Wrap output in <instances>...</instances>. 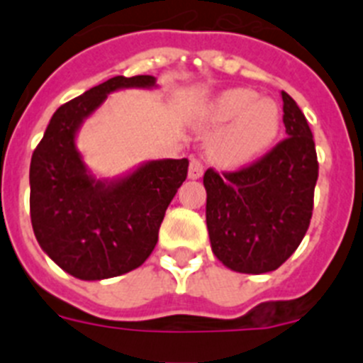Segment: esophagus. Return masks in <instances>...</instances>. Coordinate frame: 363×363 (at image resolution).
Returning a JSON list of instances; mask_svg holds the SVG:
<instances>
[{
	"instance_id": "1",
	"label": "esophagus",
	"mask_w": 363,
	"mask_h": 363,
	"mask_svg": "<svg viewBox=\"0 0 363 363\" xmlns=\"http://www.w3.org/2000/svg\"><path fill=\"white\" fill-rule=\"evenodd\" d=\"M203 176V165H201V162H198V160L192 158L191 160V165H189V178L191 179H198Z\"/></svg>"
}]
</instances>
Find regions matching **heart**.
Here are the masks:
<instances>
[{
    "mask_svg": "<svg viewBox=\"0 0 363 363\" xmlns=\"http://www.w3.org/2000/svg\"><path fill=\"white\" fill-rule=\"evenodd\" d=\"M198 127L220 133L211 140L209 158L221 169H243L271 150L281 130L277 101L251 89H227L203 105Z\"/></svg>",
    "mask_w": 363,
    "mask_h": 363,
    "instance_id": "1",
    "label": "heart"
}]
</instances>
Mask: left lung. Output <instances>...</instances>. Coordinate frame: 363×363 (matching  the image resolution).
<instances>
[{
    "instance_id": "obj_1",
    "label": "left lung",
    "mask_w": 363,
    "mask_h": 363,
    "mask_svg": "<svg viewBox=\"0 0 363 363\" xmlns=\"http://www.w3.org/2000/svg\"><path fill=\"white\" fill-rule=\"evenodd\" d=\"M287 138L242 171L203 174L211 249L230 271H277L298 249L313 216L318 160L303 112L287 92Z\"/></svg>"
}]
</instances>
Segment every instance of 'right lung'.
Returning a JSON list of instances; mask_svg holds the SVG:
<instances>
[{
	"label": "right lung",
	"instance_id": "obj_1",
	"mask_svg": "<svg viewBox=\"0 0 363 363\" xmlns=\"http://www.w3.org/2000/svg\"><path fill=\"white\" fill-rule=\"evenodd\" d=\"M158 89L154 76H114L62 105L30 160V220L45 255L79 280L140 267L158 242L189 160H149L116 178H96L76 147L82 125L108 94Z\"/></svg>",
	"mask_w": 363,
	"mask_h": 363
}]
</instances>
